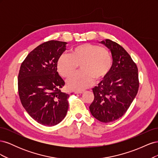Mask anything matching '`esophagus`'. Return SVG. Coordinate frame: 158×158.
Wrapping results in <instances>:
<instances>
[{
	"label": "esophagus",
	"mask_w": 158,
	"mask_h": 158,
	"mask_svg": "<svg viewBox=\"0 0 158 158\" xmlns=\"http://www.w3.org/2000/svg\"><path fill=\"white\" fill-rule=\"evenodd\" d=\"M75 94H82L84 92V90H75L74 91Z\"/></svg>",
	"instance_id": "34e87169"
}]
</instances>
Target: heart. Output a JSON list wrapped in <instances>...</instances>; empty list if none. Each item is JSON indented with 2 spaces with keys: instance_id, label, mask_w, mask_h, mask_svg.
<instances>
[{
  "instance_id": "heart-1",
  "label": "heart",
  "mask_w": 158,
  "mask_h": 158,
  "mask_svg": "<svg viewBox=\"0 0 158 158\" xmlns=\"http://www.w3.org/2000/svg\"><path fill=\"white\" fill-rule=\"evenodd\" d=\"M80 64V73L68 80L67 85L73 89H82L90 86L94 80L101 81L111 69L113 59L110 52L104 47L92 44L74 47L70 54H62L57 61V70L64 78H69Z\"/></svg>"
}]
</instances>
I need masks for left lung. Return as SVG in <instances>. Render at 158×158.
I'll return each mask as SVG.
<instances>
[{
    "label": "left lung",
    "instance_id": "left-lung-1",
    "mask_svg": "<svg viewBox=\"0 0 158 158\" xmlns=\"http://www.w3.org/2000/svg\"><path fill=\"white\" fill-rule=\"evenodd\" d=\"M101 43L111 51L113 64L106 77L92 89L94 99L89 108L98 121L109 123L127 112L138 93L139 80L136 63L122 46L110 40Z\"/></svg>",
    "mask_w": 158,
    "mask_h": 158
}]
</instances>
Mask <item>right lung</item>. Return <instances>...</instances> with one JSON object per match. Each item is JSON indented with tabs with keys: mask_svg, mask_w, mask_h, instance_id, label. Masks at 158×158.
<instances>
[{
	"mask_svg": "<svg viewBox=\"0 0 158 158\" xmlns=\"http://www.w3.org/2000/svg\"><path fill=\"white\" fill-rule=\"evenodd\" d=\"M66 43L51 40L37 46L22 62L18 78V94L27 113L45 126H54L65 117L70 95L57 72V61Z\"/></svg>",
	"mask_w": 158,
	"mask_h": 158,
	"instance_id": "1",
	"label": "right lung"
}]
</instances>
